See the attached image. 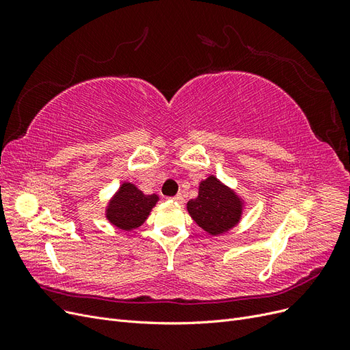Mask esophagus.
<instances>
[{"label":"esophagus","instance_id":"34e87169","mask_svg":"<svg viewBox=\"0 0 350 350\" xmlns=\"http://www.w3.org/2000/svg\"><path fill=\"white\" fill-rule=\"evenodd\" d=\"M172 200L175 201V203H178V204H183L184 203V196L183 194H176Z\"/></svg>","mask_w":350,"mask_h":350}]
</instances>
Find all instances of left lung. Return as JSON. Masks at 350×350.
<instances>
[{"mask_svg": "<svg viewBox=\"0 0 350 350\" xmlns=\"http://www.w3.org/2000/svg\"><path fill=\"white\" fill-rule=\"evenodd\" d=\"M243 200L210 175L198 185V196L187 203V210L196 224L208 235H221L235 228L242 216Z\"/></svg>", "mask_w": 350, "mask_h": 350, "instance_id": "1", "label": "left lung"}]
</instances>
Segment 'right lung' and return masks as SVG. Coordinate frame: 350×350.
<instances>
[{"label": "right lung", "mask_w": 350, "mask_h": 350, "mask_svg": "<svg viewBox=\"0 0 350 350\" xmlns=\"http://www.w3.org/2000/svg\"><path fill=\"white\" fill-rule=\"evenodd\" d=\"M157 201L159 197L156 194L147 196L134 184L124 183L109 200L105 215L109 224L130 232L144 224Z\"/></svg>", "instance_id": "add662e5"}]
</instances>
